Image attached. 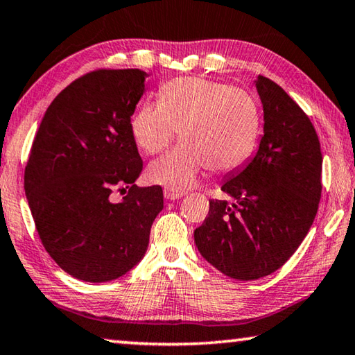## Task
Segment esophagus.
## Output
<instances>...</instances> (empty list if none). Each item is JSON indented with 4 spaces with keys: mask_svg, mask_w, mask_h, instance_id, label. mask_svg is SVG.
Instances as JSON below:
<instances>
[{
    "mask_svg": "<svg viewBox=\"0 0 355 355\" xmlns=\"http://www.w3.org/2000/svg\"><path fill=\"white\" fill-rule=\"evenodd\" d=\"M184 194H187V193H184V191L173 189V188H164V199H167V200H175V199H182Z\"/></svg>",
    "mask_w": 355,
    "mask_h": 355,
    "instance_id": "1",
    "label": "esophagus"
}]
</instances>
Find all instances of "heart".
<instances>
[{"label":"heart","instance_id":"heart-1","mask_svg":"<svg viewBox=\"0 0 355 355\" xmlns=\"http://www.w3.org/2000/svg\"><path fill=\"white\" fill-rule=\"evenodd\" d=\"M180 132L182 144L151 162L150 183L183 189L205 168L237 171L254 153L261 110L248 92L199 77H178L159 89V103H145L131 118L137 147L157 155Z\"/></svg>","mask_w":355,"mask_h":355}]
</instances>
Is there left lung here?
I'll list each match as a JSON object with an SVG mask.
<instances>
[{"instance_id":"1","label":"left lung","mask_w":355,"mask_h":355,"mask_svg":"<svg viewBox=\"0 0 355 355\" xmlns=\"http://www.w3.org/2000/svg\"><path fill=\"white\" fill-rule=\"evenodd\" d=\"M263 136L254 157L226 175L232 202L210 200L194 230L202 257L229 278L259 279L288 261L318 213L322 153L313 123L277 83L259 76Z\"/></svg>"}]
</instances>
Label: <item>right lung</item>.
Instances as JSON below:
<instances>
[{"label": "right lung", "instance_id": "obj_1", "mask_svg": "<svg viewBox=\"0 0 355 355\" xmlns=\"http://www.w3.org/2000/svg\"><path fill=\"white\" fill-rule=\"evenodd\" d=\"M147 72L101 69L67 85L44 115L25 168V193L50 257L77 279L105 283L142 261L164 207L161 187L137 188L142 157L131 116ZM126 186L120 202L111 191Z\"/></svg>", "mask_w": 355, "mask_h": 355}]
</instances>
